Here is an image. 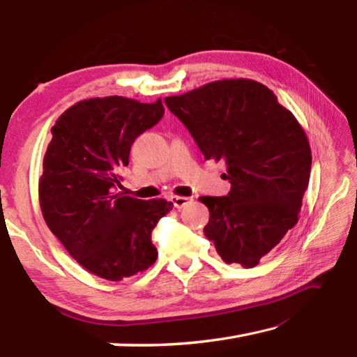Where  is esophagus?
<instances>
[{
    "label": "esophagus",
    "instance_id": "1",
    "mask_svg": "<svg viewBox=\"0 0 357 357\" xmlns=\"http://www.w3.org/2000/svg\"><path fill=\"white\" fill-rule=\"evenodd\" d=\"M172 202L176 208H183L184 206L188 204V202H192V198H188V197H172Z\"/></svg>",
    "mask_w": 357,
    "mask_h": 357
}]
</instances>
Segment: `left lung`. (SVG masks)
<instances>
[{
    "label": "left lung",
    "mask_w": 357,
    "mask_h": 357,
    "mask_svg": "<svg viewBox=\"0 0 357 357\" xmlns=\"http://www.w3.org/2000/svg\"><path fill=\"white\" fill-rule=\"evenodd\" d=\"M165 105L204 159L225 160L227 197H201L204 234L226 263L254 268L298 221L311 173L303 128L272 91L249 79L207 83Z\"/></svg>",
    "instance_id": "1"
}]
</instances>
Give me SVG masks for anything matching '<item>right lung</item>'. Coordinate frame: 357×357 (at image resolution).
<instances>
[{
	"label": "right lung",
	"instance_id": "1",
	"mask_svg": "<svg viewBox=\"0 0 357 357\" xmlns=\"http://www.w3.org/2000/svg\"><path fill=\"white\" fill-rule=\"evenodd\" d=\"M160 99L121 96L80 100L51 128L38 195L43 218L74 260L105 280L149 269L158 258L151 230L173 202L117 192L139 135L162 119Z\"/></svg>",
	"mask_w": 357,
	"mask_h": 357
}]
</instances>
